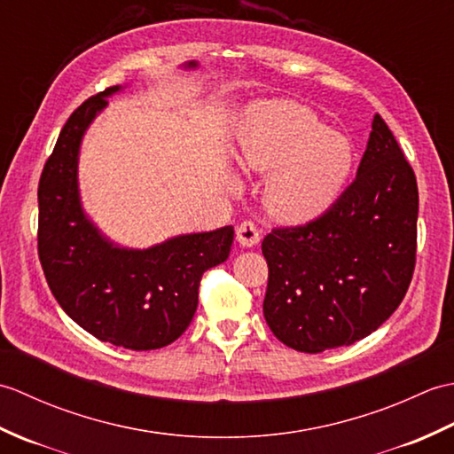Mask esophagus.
Returning <instances> with one entry per match:
<instances>
[{"mask_svg": "<svg viewBox=\"0 0 454 454\" xmlns=\"http://www.w3.org/2000/svg\"><path fill=\"white\" fill-rule=\"evenodd\" d=\"M236 238H238V244L242 247H254L259 244V239H262V232H259L254 222L246 220L238 226Z\"/></svg>", "mask_w": 454, "mask_h": 454, "instance_id": "esophagus-1", "label": "esophagus"}]
</instances>
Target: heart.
Here are the masks:
<instances>
[{"instance_id":"1","label":"heart","mask_w":454,"mask_h":454,"mask_svg":"<svg viewBox=\"0 0 454 454\" xmlns=\"http://www.w3.org/2000/svg\"><path fill=\"white\" fill-rule=\"evenodd\" d=\"M238 160L269 176L263 205L285 224H304L333 207L355 163L351 142L293 101L249 107L238 129Z\"/></svg>"}]
</instances>
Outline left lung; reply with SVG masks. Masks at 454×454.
<instances>
[{
    "label": "left lung",
    "instance_id": "obj_1",
    "mask_svg": "<svg viewBox=\"0 0 454 454\" xmlns=\"http://www.w3.org/2000/svg\"><path fill=\"white\" fill-rule=\"evenodd\" d=\"M356 177L333 207L304 226L263 239L267 325L302 353L351 345L400 306L416 265L418 183L380 114Z\"/></svg>",
    "mask_w": 454,
    "mask_h": 454
}]
</instances>
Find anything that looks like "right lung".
Segmentation results:
<instances>
[{"instance_id": "1", "label": "right lung", "mask_w": 454, "mask_h": 454, "mask_svg": "<svg viewBox=\"0 0 454 454\" xmlns=\"http://www.w3.org/2000/svg\"><path fill=\"white\" fill-rule=\"evenodd\" d=\"M183 70H197L189 60ZM127 85L98 93L72 113L38 183V257L62 310L85 332L132 351L160 349L187 330L199 283L224 263L234 228L168 238L127 247L105 236L85 212L78 166L85 132Z\"/></svg>"}]
</instances>
